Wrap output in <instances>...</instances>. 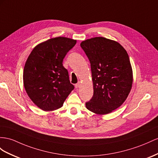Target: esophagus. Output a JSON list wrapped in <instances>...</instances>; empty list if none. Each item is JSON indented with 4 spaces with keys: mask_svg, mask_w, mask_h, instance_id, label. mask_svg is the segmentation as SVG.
Wrapping results in <instances>:
<instances>
[{
    "mask_svg": "<svg viewBox=\"0 0 158 158\" xmlns=\"http://www.w3.org/2000/svg\"><path fill=\"white\" fill-rule=\"evenodd\" d=\"M80 85H81L80 82H78L75 85V88H79L80 87Z\"/></svg>",
    "mask_w": 158,
    "mask_h": 158,
    "instance_id": "esophagus-1",
    "label": "esophagus"
}]
</instances>
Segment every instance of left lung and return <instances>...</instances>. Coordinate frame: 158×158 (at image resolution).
<instances>
[{
	"label": "left lung",
	"instance_id": "1",
	"mask_svg": "<svg viewBox=\"0 0 158 158\" xmlns=\"http://www.w3.org/2000/svg\"><path fill=\"white\" fill-rule=\"evenodd\" d=\"M81 47L91 64L94 95L85 103L97 114L120 107L131 91L133 73L127 51L118 42L104 37L84 40Z\"/></svg>",
	"mask_w": 158,
	"mask_h": 158
}]
</instances>
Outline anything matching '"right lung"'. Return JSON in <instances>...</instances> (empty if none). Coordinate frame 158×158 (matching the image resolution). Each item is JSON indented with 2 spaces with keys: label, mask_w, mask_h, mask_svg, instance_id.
Returning <instances> with one entry per match:
<instances>
[{
  "label": "right lung",
  "mask_w": 158,
  "mask_h": 158,
  "mask_svg": "<svg viewBox=\"0 0 158 158\" xmlns=\"http://www.w3.org/2000/svg\"><path fill=\"white\" fill-rule=\"evenodd\" d=\"M76 42L61 37L49 39L36 46L27 60L24 86L30 99L43 111L61 107L74 89L63 60Z\"/></svg>",
  "instance_id": "obj_1"
}]
</instances>
